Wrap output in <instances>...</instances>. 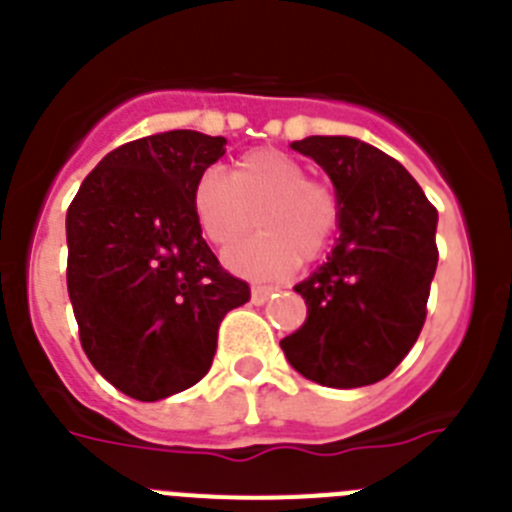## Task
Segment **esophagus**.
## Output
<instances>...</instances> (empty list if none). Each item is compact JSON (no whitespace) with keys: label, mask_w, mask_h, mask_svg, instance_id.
<instances>
[{"label":"esophagus","mask_w":512,"mask_h":512,"mask_svg":"<svg viewBox=\"0 0 512 512\" xmlns=\"http://www.w3.org/2000/svg\"><path fill=\"white\" fill-rule=\"evenodd\" d=\"M274 292H277V287H274V284H253L251 300L256 302V305H264V302L269 300V297L274 295Z\"/></svg>","instance_id":"34e87169"}]
</instances>
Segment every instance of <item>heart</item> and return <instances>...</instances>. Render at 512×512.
<instances>
[{"mask_svg": "<svg viewBox=\"0 0 512 512\" xmlns=\"http://www.w3.org/2000/svg\"><path fill=\"white\" fill-rule=\"evenodd\" d=\"M194 223L210 246L225 251L252 227L262 233L228 251L233 271L251 279L287 277L302 261L320 259L341 223L336 192L307 179L297 158L253 148L230 169L205 171L192 189Z\"/></svg>", "mask_w": 512, "mask_h": 512, "instance_id": "obj_1", "label": "heart"}]
</instances>
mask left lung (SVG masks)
Masks as SVG:
<instances>
[{
  "label": "left lung",
  "instance_id": "8db88e82",
  "mask_svg": "<svg viewBox=\"0 0 512 512\" xmlns=\"http://www.w3.org/2000/svg\"><path fill=\"white\" fill-rule=\"evenodd\" d=\"M336 187L341 235L328 261L295 287L307 318L282 338L287 361L323 387H366L408 356L436 274L438 212L405 166L346 135L292 143Z\"/></svg>",
  "mask_w": 512,
  "mask_h": 512
}]
</instances>
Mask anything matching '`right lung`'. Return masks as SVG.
<instances>
[{
	"label": "right lung",
	"mask_w": 512,
	"mask_h": 512,
	"mask_svg": "<svg viewBox=\"0 0 512 512\" xmlns=\"http://www.w3.org/2000/svg\"><path fill=\"white\" fill-rule=\"evenodd\" d=\"M225 138L169 130L102 158L66 212V284L84 354L117 390L156 402L200 382L217 328L251 289L194 223L192 189Z\"/></svg>",
	"instance_id": "1"
}]
</instances>
